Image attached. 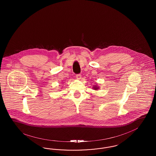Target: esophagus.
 <instances>
[{
	"label": "esophagus",
	"instance_id": "esophagus-1",
	"mask_svg": "<svg viewBox=\"0 0 156 156\" xmlns=\"http://www.w3.org/2000/svg\"><path fill=\"white\" fill-rule=\"evenodd\" d=\"M81 74H78L76 75V80H80L81 79Z\"/></svg>",
	"mask_w": 156,
	"mask_h": 156
}]
</instances>
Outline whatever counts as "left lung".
Wrapping results in <instances>:
<instances>
[{"label":"left lung","mask_w":156,"mask_h":156,"mask_svg":"<svg viewBox=\"0 0 156 156\" xmlns=\"http://www.w3.org/2000/svg\"><path fill=\"white\" fill-rule=\"evenodd\" d=\"M93 89H94V90H98V89H99V87H97L96 85H95L94 87H93Z\"/></svg>","instance_id":"8db88e82"}]
</instances>
